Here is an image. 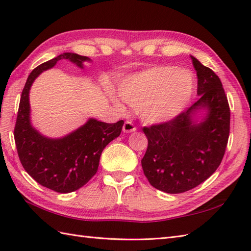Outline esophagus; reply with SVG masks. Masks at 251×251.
<instances>
[{"label": "esophagus", "mask_w": 251, "mask_h": 251, "mask_svg": "<svg viewBox=\"0 0 251 251\" xmlns=\"http://www.w3.org/2000/svg\"><path fill=\"white\" fill-rule=\"evenodd\" d=\"M123 131L126 133H129V132H133L136 131V127L133 125L131 122H125L124 125H123Z\"/></svg>", "instance_id": "esophagus-1"}]
</instances>
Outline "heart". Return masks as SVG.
<instances>
[{
  "label": "heart",
  "instance_id": "heart-1",
  "mask_svg": "<svg viewBox=\"0 0 251 251\" xmlns=\"http://www.w3.org/2000/svg\"><path fill=\"white\" fill-rule=\"evenodd\" d=\"M195 86L192 74L170 66H155L128 75L119 84L121 97L137 107L138 114L149 124L173 120L187 106ZM110 98L118 108L119 99L112 92Z\"/></svg>",
  "mask_w": 251,
  "mask_h": 251
}]
</instances>
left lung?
<instances>
[{"mask_svg":"<svg viewBox=\"0 0 251 251\" xmlns=\"http://www.w3.org/2000/svg\"><path fill=\"white\" fill-rule=\"evenodd\" d=\"M197 72L199 100L166 123L144 127V176L156 189L182 194L197 187L217 170L230 132V108L218 75L190 55ZM206 114L196 120V113Z\"/></svg>","mask_w":251,"mask_h":251,"instance_id":"obj_1","label":"left lung"}]
</instances>
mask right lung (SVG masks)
Listing matches in <instances>:
<instances>
[{
    "label": "right lung",
    "mask_w": 251,
    "mask_h": 251,
    "mask_svg": "<svg viewBox=\"0 0 251 251\" xmlns=\"http://www.w3.org/2000/svg\"><path fill=\"white\" fill-rule=\"evenodd\" d=\"M68 60L79 68L90 57L65 52L33 69L23 87L15 126V142L25 170L46 188L62 194L77 190L95 176L103 149L120 136L124 121L114 124L89 119L62 138L42 135L31 123L30 90L33 82L57 61Z\"/></svg>",
    "instance_id": "1"
}]
</instances>
